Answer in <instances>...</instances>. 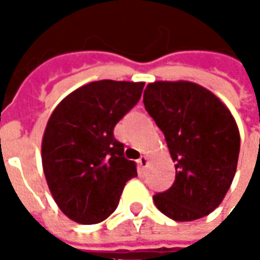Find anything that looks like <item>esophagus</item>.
Instances as JSON below:
<instances>
[{
  "label": "esophagus",
  "instance_id": "esophagus-1",
  "mask_svg": "<svg viewBox=\"0 0 260 260\" xmlns=\"http://www.w3.org/2000/svg\"><path fill=\"white\" fill-rule=\"evenodd\" d=\"M138 164H139L141 170H145L147 167V164H149V158H147L146 156H142V157L138 160Z\"/></svg>",
  "mask_w": 260,
  "mask_h": 260
}]
</instances>
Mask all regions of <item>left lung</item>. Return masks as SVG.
<instances>
[{"mask_svg": "<svg viewBox=\"0 0 260 260\" xmlns=\"http://www.w3.org/2000/svg\"><path fill=\"white\" fill-rule=\"evenodd\" d=\"M143 103L175 163L174 184L153 196L154 205L175 221L205 217L221 203L237 171L241 139L233 114L188 80L149 83Z\"/></svg>", "mask_w": 260, "mask_h": 260, "instance_id": "8db88e82", "label": "left lung"}]
</instances>
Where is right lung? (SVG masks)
<instances>
[{
    "instance_id": "obj_1",
    "label": "right lung",
    "mask_w": 260,
    "mask_h": 260,
    "mask_svg": "<svg viewBox=\"0 0 260 260\" xmlns=\"http://www.w3.org/2000/svg\"><path fill=\"white\" fill-rule=\"evenodd\" d=\"M143 82L97 80L69 93L48 119L43 171L67 217L97 224L117 209L125 182L138 175L114 126L139 102Z\"/></svg>"
}]
</instances>
